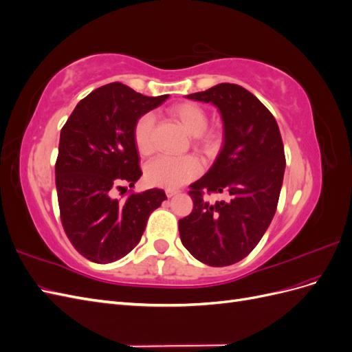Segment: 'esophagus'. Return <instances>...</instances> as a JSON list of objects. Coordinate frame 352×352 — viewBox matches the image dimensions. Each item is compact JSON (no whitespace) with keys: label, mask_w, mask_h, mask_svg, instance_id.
<instances>
[{"label":"esophagus","mask_w":352,"mask_h":352,"mask_svg":"<svg viewBox=\"0 0 352 352\" xmlns=\"http://www.w3.org/2000/svg\"><path fill=\"white\" fill-rule=\"evenodd\" d=\"M179 192L177 189H166V195L168 197V198H172V197H175L176 194Z\"/></svg>","instance_id":"1"}]
</instances>
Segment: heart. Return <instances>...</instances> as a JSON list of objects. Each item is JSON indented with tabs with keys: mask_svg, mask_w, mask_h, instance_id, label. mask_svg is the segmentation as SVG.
Segmentation results:
<instances>
[{
	"mask_svg": "<svg viewBox=\"0 0 352 352\" xmlns=\"http://www.w3.org/2000/svg\"><path fill=\"white\" fill-rule=\"evenodd\" d=\"M176 119L180 122L190 135H201L207 127V114L195 102L177 104L170 110ZM153 129H154V116L151 113L142 114L136 120L133 127V141L142 155L151 154L154 150L153 145ZM206 145H211L212 138L207 136L204 140ZM199 173V163L192 155L182 157H168L160 155L154 158L145 167V179L153 186L175 189L185 185L189 180L197 177Z\"/></svg>",
	"mask_w": 352,
	"mask_h": 352,
	"instance_id": "b5f03b06",
	"label": "heart"
}]
</instances>
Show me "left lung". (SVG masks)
<instances>
[{
	"label": "left lung",
	"mask_w": 352,
	"mask_h": 352,
	"mask_svg": "<svg viewBox=\"0 0 352 352\" xmlns=\"http://www.w3.org/2000/svg\"><path fill=\"white\" fill-rule=\"evenodd\" d=\"M186 98L214 104L223 122V146L189 195L194 210L179 220L184 247L212 267L235 264L255 248L278 207L285 150L273 114L250 91L219 83ZM208 193H221L216 203Z\"/></svg>",
	"instance_id": "obj_1"
}]
</instances>
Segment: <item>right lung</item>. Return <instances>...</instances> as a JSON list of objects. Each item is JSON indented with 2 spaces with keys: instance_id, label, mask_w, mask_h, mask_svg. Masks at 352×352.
<instances>
[{
  "instance_id": "1",
  "label": "right lung",
  "mask_w": 352,
  "mask_h": 352,
  "mask_svg": "<svg viewBox=\"0 0 352 352\" xmlns=\"http://www.w3.org/2000/svg\"><path fill=\"white\" fill-rule=\"evenodd\" d=\"M168 95L145 97L120 82L80 100L60 133L56 186L63 228L85 258L113 263L141 241L148 217L167 199L163 189L126 194L142 172L133 141L136 120Z\"/></svg>"
}]
</instances>
